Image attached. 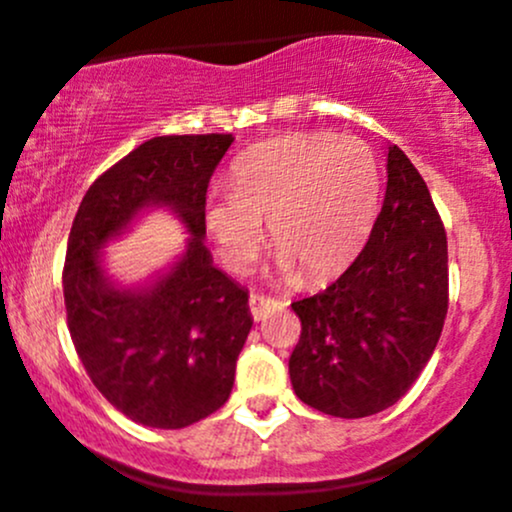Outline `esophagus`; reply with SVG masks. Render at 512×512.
<instances>
[{
    "mask_svg": "<svg viewBox=\"0 0 512 512\" xmlns=\"http://www.w3.org/2000/svg\"><path fill=\"white\" fill-rule=\"evenodd\" d=\"M280 307H282V302L275 300V297L257 295V292H252L250 295V312L257 322L267 320V317H270L275 310H280Z\"/></svg>",
    "mask_w": 512,
    "mask_h": 512,
    "instance_id": "1",
    "label": "esophagus"
}]
</instances>
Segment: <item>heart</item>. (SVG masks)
<instances>
[{"label":"heart","instance_id":"1","mask_svg":"<svg viewBox=\"0 0 512 512\" xmlns=\"http://www.w3.org/2000/svg\"><path fill=\"white\" fill-rule=\"evenodd\" d=\"M380 207V165L360 137L297 132L252 147L235 162L232 190H212L205 227L232 272H247L265 227L282 272L325 282L370 237Z\"/></svg>","mask_w":512,"mask_h":512}]
</instances>
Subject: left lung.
Wrapping results in <instances>:
<instances>
[{
	"instance_id": "obj_1",
	"label": "left lung",
	"mask_w": 512,
	"mask_h": 512,
	"mask_svg": "<svg viewBox=\"0 0 512 512\" xmlns=\"http://www.w3.org/2000/svg\"><path fill=\"white\" fill-rule=\"evenodd\" d=\"M297 398L332 418L398 403L428 365L448 315V237L428 185L398 145L367 245L332 285L292 302Z\"/></svg>"
}]
</instances>
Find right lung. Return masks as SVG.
<instances>
[{"label":"right lung","instance_id":"right-lung-1","mask_svg":"<svg viewBox=\"0 0 512 512\" xmlns=\"http://www.w3.org/2000/svg\"><path fill=\"white\" fill-rule=\"evenodd\" d=\"M230 145L232 135L145 142L92 182L69 232L62 287L74 350L94 388L150 428H187L220 410L252 327L247 292L202 242L207 187ZM150 204L183 217L188 252L147 291H119L96 250Z\"/></svg>","mask_w":512,"mask_h":512}]
</instances>
